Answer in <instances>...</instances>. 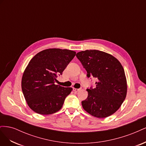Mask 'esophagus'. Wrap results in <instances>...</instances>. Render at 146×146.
<instances>
[{
  "mask_svg": "<svg viewBox=\"0 0 146 146\" xmlns=\"http://www.w3.org/2000/svg\"><path fill=\"white\" fill-rule=\"evenodd\" d=\"M81 89L80 88H78V89H77V88H73V91H74V92H78V91H80Z\"/></svg>",
  "mask_w": 146,
  "mask_h": 146,
  "instance_id": "34e87169",
  "label": "esophagus"
}]
</instances>
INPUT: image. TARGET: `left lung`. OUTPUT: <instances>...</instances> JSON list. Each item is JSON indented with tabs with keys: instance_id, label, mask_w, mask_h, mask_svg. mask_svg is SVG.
<instances>
[{
	"instance_id": "8db88e82",
	"label": "left lung",
	"mask_w": 146,
	"mask_h": 146,
	"mask_svg": "<svg viewBox=\"0 0 146 146\" xmlns=\"http://www.w3.org/2000/svg\"><path fill=\"white\" fill-rule=\"evenodd\" d=\"M76 56L87 71V77L97 80L95 88L86 90L88 98L82 102L83 109L96 117L111 116L127 95V79L122 64L113 55L98 50L82 51Z\"/></svg>"
}]
</instances>
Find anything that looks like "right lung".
Here are the masks:
<instances>
[{"mask_svg": "<svg viewBox=\"0 0 146 146\" xmlns=\"http://www.w3.org/2000/svg\"><path fill=\"white\" fill-rule=\"evenodd\" d=\"M76 54L70 50L48 48L38 53L30 61L22 77L21 87L33 111L48 115L62 108L72 88L55 85V82Z\"/></svg>", "mask_w": 146, "mask_h": 146, "instance_id": "1", "label": "right lung"}]
</instances>
